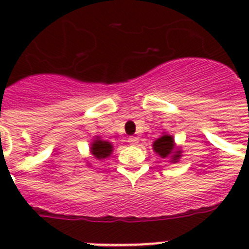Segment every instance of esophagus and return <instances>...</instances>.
Instances as JSON below:
<instances>
[{
    "instance_id": "esophagus-1",
    "label": "esophagus",
    "mask_w": 249,
    "mask_h": 249,
    "mask_svg": "<svg viewBox=\"0 0 249 249\" xmlns=\"http://www.w3.org/2000/svg\"><path fill=\"white\" fill-rule=\"evenodd\" d=\"M128 142L130 144H133V146H136L137 143H138V138H137V137H134V136H132V137H129L128 138Z\"/></svg>"
}]
</instances>
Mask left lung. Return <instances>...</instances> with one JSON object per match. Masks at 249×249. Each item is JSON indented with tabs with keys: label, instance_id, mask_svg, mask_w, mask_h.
Instances as JSON below:
<instances>
[{
	"label": "left lung",
	"instance_id": "1",
	"mask_svg": "<svg viewBox=\"0 0 249 249\" xmlns=\"http://www.w3.org/2000/svg\"><path fill=\"white\" fill-rule=\"evenodd\" d=\"M152 150L155 154L165 159L170 163H178L182 156V150L179 146L176 144L173 136H170L168 133H163V136L159 137L158 140L154 141L152 143Z\"/></svg>",
	"mask_w": 249,
	"mask_h": 249
}]
</instances>
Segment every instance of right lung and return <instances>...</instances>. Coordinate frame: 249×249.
<instances>
[{"mask_svg": "<svg viewBox=\"0 0 249 249\" xmlns=\"http://www.w3.org/2000/svg\"><path fill=\"white\" fill-rule=\"evenodd\" d=\"M90 154L95 160H105L111 156L113 146L108 141H103L101 137H94L93 142L90 143ZM91 166V165H89Z\"/></svg>", "mask_w": 249, "mask_h": 249, "instance_id": "right-lung-1", "label": "right lung"}]
</instances>
